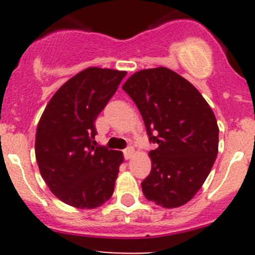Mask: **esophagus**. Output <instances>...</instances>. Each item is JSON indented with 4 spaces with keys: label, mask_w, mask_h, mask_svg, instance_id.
I'll use <instances>...</instances> for the list:
<instances>
[{
    "label": "esophagus",
    "mask_w": 255,
    "mask_h": 255,
    "mask_svg": "<svg viewBox=\"0 0 255 255\" xmlns=\"http://www.w3.org/2000/svg\"><path fill=\"white\" fill-rule=\"evenodd\" d=\"M123 154H125V158L127 159H130L133 156V154H134V149L132 148V146H129V148L125 149V151H123Z\"/></svg>",
    "instance_id": "1"
}]
</instances>
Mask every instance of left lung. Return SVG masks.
<instances>
[{"instance_id": "obj_1", "label": "left lung", "mask_w": 255, "mask_h": 255, "mask_svg": "<svg viewBox=\"0 0 255 255\" xmlns=\"http://www.w3.org/2000/svg\"><path fill=\"white\" fill-rule=\"evenodd\" d=\"M122 89L142 115L151 171L142 182L145 199L164 208L187 204L204 185L218 153L215 113L199 90L164 66L130 75Z\"/></svg>"}]
</instances>
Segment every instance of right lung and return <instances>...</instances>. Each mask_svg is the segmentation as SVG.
I'll use <instances>...</instances> for the list:
<instances>
[{
	"mask_svg": "<svg viewBox=\"0 0 255 255\" xmlns=\"http://www.w3.org/2000/svg\"><path fill=\"white\" fill-rule=\"evenodd\" d=\"M126 75L113 69H85L59 87L40 117L35 134L40 175L69 206L92 210L109 201L115 191L123 153L91 142L97 116Z\"/></svg>",
	"mask_w": 255,
	"mask_h": 255,
	"instance_id": "1",
	"label": "right lung"
}]
</instances>
